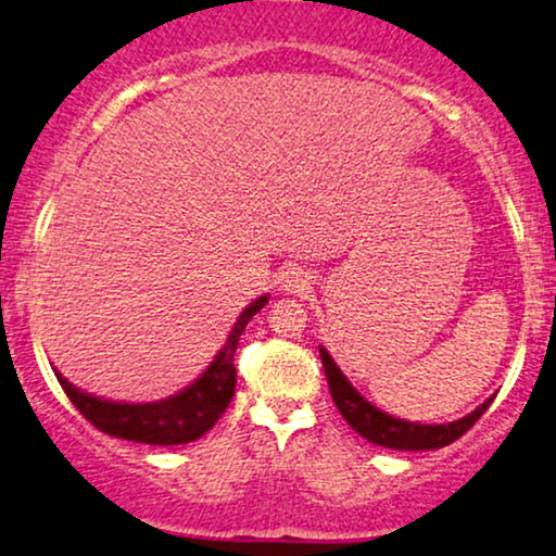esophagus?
Masks as SVG:
<instances>
[{
    "mask_svg": "<svg viewBox=\"0 0 556 556\" xmlns=\"http://www.w3.org/2000/svg\"><path fill=\"white\" fill-rule=\"evenodd\" d=\"M282 287L287 294H307L313 290V274L302 266H294V269L282 274Z\"/></svg>",
    "mask_w": 556,
    "mask_h": 556,
    "instance_id": "obj_1",
    "label": "esophagus"
}]
</instances>
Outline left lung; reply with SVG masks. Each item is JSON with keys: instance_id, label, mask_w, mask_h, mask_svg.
<instances>
[{"instance_id": "left-lung-1", "label": "left lung", "mask_w": 556, "mask_h": 556, "mask_svg": "<svg viewBox=\"0 0 556 556\" xmlns=\"http://www.w3.org/2000/svg\"><path fill=\"white\" fill-rule=\"evenodd\" d=\"M320 362L326 369V379L330 388V397H333L336 407L346 424L354 428L356 433L371 441V444L384 446V448H400V452H426V448H441L452 441L465 435L469 428L477 424V418L488 410L493 397L484 400L480 407H475L472 413L465 418L454 420V424H410V420L388 416L379 407L369 403L367 397L359 395V390L349 382L346 375L339 369V364L333 362V356L328 354L326 346H320Z\"/></svg>"}]
</instances>
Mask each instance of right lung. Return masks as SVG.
Listing matches in <instances>:
<instances>
[{"mask_svg": "<svg viewBox=\"0 0 556 556\" xmlns=\"http://www.w3.org/2000/svg\"><path fill=\"white\" fill-rule=\"evenodd\" d=\"M266 300H269V294L254 300L238 315L233 330L228 333L226 346L217 351L210 367L187 390H181L166 400H159V403H112V400H102L89 395V392L76 390L66 377H61V371H55V377H59L63 392L72 400L76 410L91 426L100 428L102 433L153 446L189 444V441H197L200 435H205L220 420L223 413H226L230 400H233V356L238 339H241L249 320L266 305Z\"/></svg>", "mask_w": 556, "mask_h": 556, "instance_id": "1", "label": "right lung"}]
</instances>
